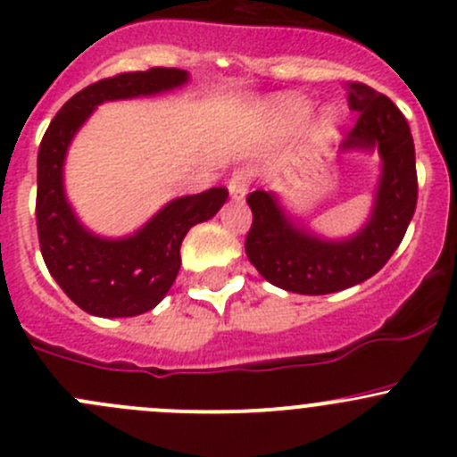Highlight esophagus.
<instances>
[{"label":"esophagus","mask_w":457,"mask_h":457,"mask_svg":"<svg viewBox=\"0 0 457 457\" xmlns=\"http://www.w3.org/2000/svg\"><path fill=\"white\" fill-rule=\"evenodd\" d=\"M247 187H250V176H247L245 171H237V174H234L228 183L229 194H232V198H237V201L245 198Z\"/></svg>","instance_id":"34e87169"}]
</instances>
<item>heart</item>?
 I'll use <instances>...</instances> for the list:
<instances>
[{
  "instance_id": "b5f03b06",
  "label": "heart",
  "mask_w": 457,
  "mask_h": 457,
  "mask_svg": "<svg viewBox=\"0 0 457 457\" xmlns=\"http://www.w3.org/2000/svg\"><path fill=\"white\" fill-rule=\"evenodd\" d=\"M310 113V104L303 100H292V102H286L283 104V118H286L287 122H301L305 120ZM332 131H335V116L332 113H323L321 120H319L317 129H314V136H317L319 140H326L330 138Z\"/></svg>"
}]
</instances>
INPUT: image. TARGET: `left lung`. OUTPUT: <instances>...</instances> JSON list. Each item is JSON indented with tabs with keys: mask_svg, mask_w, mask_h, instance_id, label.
Segmentation results:
<instances>
[{
	"mask_svg": "<svg viewBox=\"0 0 457 457\" xmlns=\"http://www.w3.org/2000/svg\"><path fill=\"white\" fill-rule=\"evenodd\" d=\"M357 122L344 149H375L384 161L369 225L348 241H323L296 228L268 192L247 194L252 225L245 254L272 286L296 295H330L373 277L400 247L418 205L415 147L404 113L364 82H344Z\"/></svg>",
	"mask_w": 457,
	"mask_h": 457,
	"instance_id": "left-lung-1",
	"label": "left lung"
}]
</instances>
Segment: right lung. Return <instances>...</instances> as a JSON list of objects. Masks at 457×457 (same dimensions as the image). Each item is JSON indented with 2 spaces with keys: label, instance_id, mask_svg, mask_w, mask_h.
I'll return each mask as SVG.
<instances>
[{
  "label": "right lung",
  "instance_id": "obj_1",
  "mask_svg": "<svg viewBox=\"0 0 457 457\" xmlns=\"http://www.w3.org/2000/svg\"><path fill=\"white\" fill-rule=\"evenodd\" d=\"M187 73L154 66L88 84L55 113L37 152L39 250L48 272L75 305L96 317H136L156 308L180 270V243L189 228L212 219L228 189L212 187L162 207L140 232L122 241L88 234L71 212L62 189V162L75 131L100 102L152 96L180 87Z\"/></svg>",
  "mask_w": 457,
  "mask_h": 457
}]
</instances>
